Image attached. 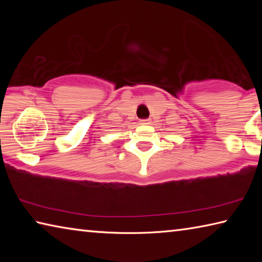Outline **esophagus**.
<instances>
[{
    "label": "esophagus",
    "instance_id": "obj_1",
    "mask_svg": "<svg viewBox=\"0 0 262 262\" xmlns=\"http://www.w3.org/2000/svg\"><path fill=\"white\" fill-rule=\"evenodd\" d=\"M149 119H142V120H140V122L142 123V125H148L149 123Z\"/></svg>",
    "mask_w": 262,
    "mask_h": 262
}]
</instances>
